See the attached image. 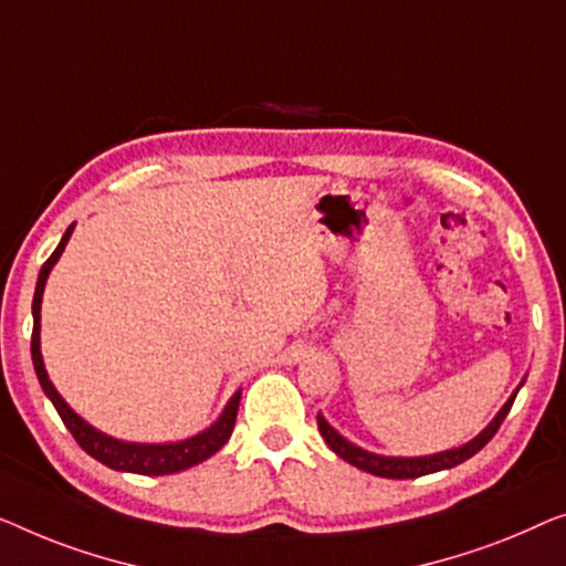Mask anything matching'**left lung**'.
I'll return each instance as SVG.
<instances>
[{"label":"left lung","mask_w":566,"mask_h":566,"mask_svg":"<svg viewBox=\"0 0 566 566\" xmlns=\"http://www.w3.org/2000/svg\"><path fill=\"white\" fill-rule=\"evenodd\" d=\"M515 395H518V389H515V392L511 395V400L500 408L497 416L492 418V423L484 428L480 436H474L472 441L459 446V449L431 453V457H379V453L364 451L361 446H354L352 441H346L344 436H340L323 416H317V428H321V436L325 439V443H328L340 459L348 461V464L359 467V469H364V472H369L374 476H387V480H416V476L433 474V472H441V469L457 467V464H461V461L472 459L480 449H484V446L492 441V436L497 433V428L503 426L507 412H511Z\"/></svg>","instance_id":"8db88e82"}]
</instances>
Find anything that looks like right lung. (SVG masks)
I'll list each match as a JSON object with an SVG mask.
<instances>
[{"label":"right lung","mask_w":566,"mask_h":566,"mask_svg":"<svg viewBox=\"0 0 566 566\" xmlns=\"http://www.w3.org/2000/svg\"><path fill=\"white\" fill-rule=\"evenodd\" d=\"M74 233V222L66 228L61 243L55 245V251L48 256V261L38 274V284H35V297H33V340H30V354H33V366L38 374V381H41L43 392L48 395V400L53 402L55 412H59L63 426L69 428L71 436H74L76 443L82 449L94 457L102 464L109 469H117V472H133V474H146V476H158V474H174V472H185V469L200 464V461L210 459L214 451H220L226 441L230 439L235 426V416H238V402H241V389L230 397V402L222 410V416L214 420V423L207 428V431L192 436V439L185 441H174V443H130V441H120L113 439V436L97 431L86 423L84 418H78L74 410L69 408L66 400L55 392L53 381L48 379L45 364H43V354H41V302H43V290H45V280L51 274V269L55 266V261L61 259L63 249H66L69 238Z\"/></svg>","instance_id":"obj_1"}]
</instances>
